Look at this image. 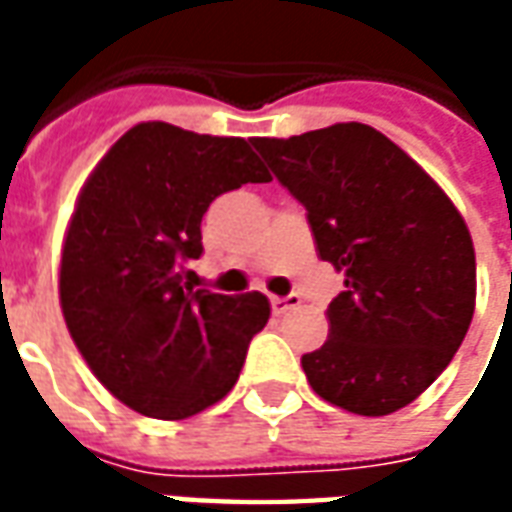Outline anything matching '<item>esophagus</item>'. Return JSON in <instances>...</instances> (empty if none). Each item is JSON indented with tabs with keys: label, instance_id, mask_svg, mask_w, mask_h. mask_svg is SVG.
Masks as SVG:
<instances>
[{
	"label": "esophagus",
	"instance_id": "1",
	"mask_svg": "<svg viewBox=\"0 0 512 512\" xmlns=\"http://www.w3.org/2000/svg\"><path fill=\"white\" fill-rule=\"evenodd\" d=\"M301 299L296 296V293H290V296H271V310H274V315H285L288 310H293V307H299Z\"/></svg>",
	"mask_w": 512,
	"mask_h": 512
}]
</instances>
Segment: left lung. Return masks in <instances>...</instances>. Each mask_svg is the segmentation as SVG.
Segmentation results:
<instances>
[{"label": "left lung", "instance_id": "8db88e82", "mask_svg": "<svg viewBox=\"0 0 512 512\" xmlns=\"http://www.w3.org/2000/svg\"><path fill=\"white\" fill-rule=\"evenodd\" d=\"M307 208L318 257L345 274L329 340L301 356L326 403L359 417L408 406L469 332L477 268L469 227L406 150L365 123L252 139Z\"/></svg>", "mask_w": 512, "mask_h": 512}]
</instances>
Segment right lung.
Segmentation results:
<instances>
[{"mask_svg": "<svg viewBox=\"0 0 512 512\" xmlns=\"http://www.w3.org/2000/svg\"><path fill=\"white\" fill-rule=\"evenodd\" d=\"M271 175L241 136L139 123L109 147L76 197L60 260V307L87 367L145 417L186 419L238 381L268 323L263 293L183 282L202 255V213Z\"/></svg>", "mask_w": 512, "mask_h": 512, "instance_id": "add662e5", "label": "right lung"}]
</instances>
